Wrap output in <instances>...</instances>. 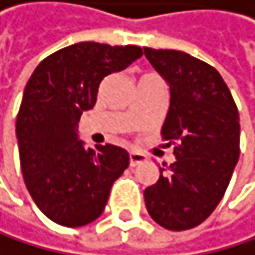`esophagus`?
<instances>
[{
  "mask_svg": "<svg viewBox=\"0 0 255 255\" xmlns=\"http://www.w3.org/2000/svg\"><path fill=\"white\" fill-rule=\"evenodd\" d=\"M146 160V155L143 152H137V151H130L129 152V165L130 166H137L138 163Z\"/></svg>",
  "mask_w": 255,
  "mask_h": 255,
  "instance_id": "34e87169",
  "label": "esophagus"
}]
</instances>
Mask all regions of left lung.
Returning <instances> with one entry per match:
<instances>
[{
    "label": "left lung",
    "instance_id": "left-lung-1",
    "mask_svg": "<svg viewBox=\"0 0 255 255\" xmlns=\"http://www.w3.org/2000/svg\"><path fill=\"white\" fill-rule=\"evenodd\" d=\"M170 87L162 126L176 160L159 166V181L144 188L151 218L170 231L192 229L215 210L240 157V118L221 74L176 49L143 48Z\"/></svg>",
    "mask_w": 255,
    "mask_h": 255
}]
</instances>
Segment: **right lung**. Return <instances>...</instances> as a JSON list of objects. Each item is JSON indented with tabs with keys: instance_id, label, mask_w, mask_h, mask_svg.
Instances as JSON below:
<instances>
[{
	"instance_id": "obj_1",
	"label": "right lung",
	"mask_w": 255,
	"mask_h": 255,
	"mask_svg": "<svg viewBox=\"0 0 255 255\" xmlns=\"http://www.w3.org/2000/svg\"><path fill=\"white\" fill-rule=\"evenodd\" d=\"M141 54L135 45L81 42L43 59L29 78L15 132L27 192L51 221L79 228L104 212L129 154L114 144L85 148L78 123L95 106L103 79Z\"/></svg>"
}]
</instances>
